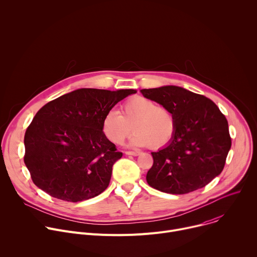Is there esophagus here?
I'll return each instance as SVG.
<instances>
[{
    "instance_id": "1",
    "label": "esophagus",
    "mask_w": 257,
    "mask_h": 257,
    "mask_svg": "<svg viewBox=\"0 0 257 257\" xmlns=\"http://www.w3.org/2000/svg\"><path fill=\"white\" fill-rule=\"evenodd\" d=\"M126 155L136 157V156H138V155H139V152H131V151H128V152H126Z\"/></svg>"
}]
</instances>
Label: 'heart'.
Masks as SVG:
<instances>
[{"label":"heart","mask_w":257,"mask_h":257,"mask_svg":"<svg viewBox=\"0 0 257 257\" xmlns=\"http://www.w3.org/2000/svg\"><path fill=\"white\" fill-rule=\"evenodd\" d=\"M135 131L131 145L159 150L167 145L176 132V117L171 109L148 97L134 96L121 106V114L108 111L102 119L104 136L115 144H122Z\"/></svg>","instance_id":"obj_1"}]
</instances>
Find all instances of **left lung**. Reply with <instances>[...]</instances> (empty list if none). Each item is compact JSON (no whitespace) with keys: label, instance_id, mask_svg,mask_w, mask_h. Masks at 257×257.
Masks as SVG:
<instances>
[{"label":"left lung","instance_id":"left-lung-1","mask_svg":"<svg viewBox=\"0 0 257 257\" xmlns=\"http://www.w3.org/2000/svg\"><path fill=\"white\" fill-rule=\"evenodd\" d=\"M141 92L169 107L177 123L168 146L152 153L149 185L170 194H186L207 185L222 173L232 145L225 115L211 99L179 86Z\"/></svg>","mask_w":257,"mask_h":257}]
</instances>
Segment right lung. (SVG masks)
Segmentation results:
<instances>
[{"label":"right lung","mask_w":257,"mask_h":257,"mask_svg":"<svg viewBox=\"0 0 257 257\" xmlns=\"http://www.w3.org/2000/svg\"><path fill=\"white\" fill-rule=\"evenodd\" d=\"M134 89L80 88L45 104L24 136V163L34 184L70 202L97 196L122 158L101 130L103 116Z\"/></svg>","instance_id":"add662e5"}]
</instances>
